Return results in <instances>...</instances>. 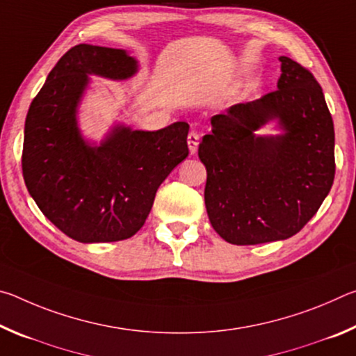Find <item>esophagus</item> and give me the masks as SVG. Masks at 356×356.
Instances as JSON below:
<instances>
[{
	"mask_svg": "<svg viewBox=\"0 0 356 356\" xmlns=\"http://www.w3.org/2000/svg\"><path fill=\"white\" fill-rule=\"evenodd\" d=\"M188 149H190V152L191 154H195L196 150H197V144H200V135L196 134L195 130H191L190 134H188Z\"/></svg>",
	"mask_w": 356,
	"mask_h": 356,
	"instance_id": "obj_1",
	"label": "esophagus"
}]
</instances>
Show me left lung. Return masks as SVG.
<instances>
[{
  "instance_id": "obj_1",
  "label": "left lung",
  "mask_w": 356,
  "mask_h": 356,
  "mask_svg": "<svg viewBox=\"0 0 356 356\" xmlns=\"http://www.w3.org/2000/svg\"><path fill=\"white\" fill-rule=\"evenodd\" d=\"M278 89L216 114L197 149L207 170L210 225L232 245H259L300 232L334 180V127L314 75L281 56ZM278 118L283 134H254Z\"/></svg>"
}]
</instances>
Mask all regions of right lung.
<instances>
[{"mask_svg":"<svg viewBox=\"0 0 356 356\" xmlns=\"http://www.w3.org/2000/svg\"><path fill=\"white\" fill-rule=\"evenodd\" d=\"M138 63L119 48L72 47L47 76L25 120L22 170L48 220L81 243L119 242L140 231L155 193L188 155L190 125L156 131L118 125L92 146L76 124L88 75L125 80Z\"/></svg>","mask_w":356,"mask_h":356,"instance_id":"1","label":"right lung"}]
</instances>
